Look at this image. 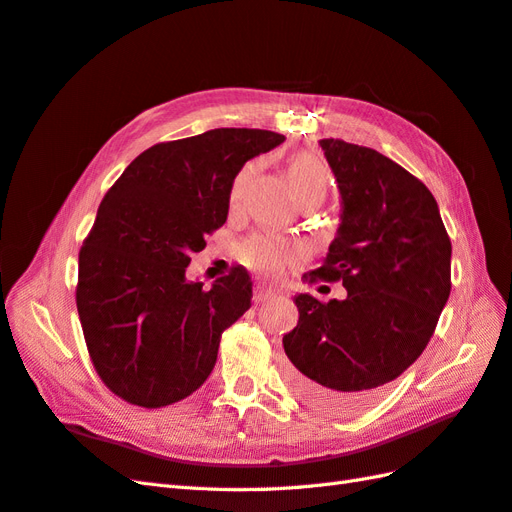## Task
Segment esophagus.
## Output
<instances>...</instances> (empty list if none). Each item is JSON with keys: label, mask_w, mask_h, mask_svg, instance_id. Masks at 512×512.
Returning a JSON list of instances; mask_svg holds the SVG:
<instances>
[{"label": "esophagus", "mask_w": 512, "mask_h": 512, "mask_svg": "<svg viewBox=\"0 0 512 512\" xmlns=\"http://www.w3.org/2000/svg\"><path fill=\"white\" fill-rule=\"evenodd\" d=\"M273 297H278V290L267 286V284H258V286L254 288V301H256V303L269 301V299H273Z\"/></svg>", "instance_id": "34e87169"}]
</instances>
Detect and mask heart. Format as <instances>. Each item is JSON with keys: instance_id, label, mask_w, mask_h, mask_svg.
Instances as JSON below:
<instances>
[{"instance_id": "1", "label": "heart", "mask_w": 512, "mask_h": 512, "mask_svg": "<svg viewBox=\"0 0 512 512\" xmlns=\"http://www.w3.org/2000/svg\"><path fill=\"white\" fill-rule=\"evenodd\" d=\"M252 172H254V163H247L243 172L239 174L237 183L232 187V200H237L243 183L250 178ZM286 176H288L290 189L295 193V198L306 191L325 193L329 185V172L325 168V163L310 153H297L290 157L286 165ZM295 256H297V247L293 243L278 237H267V234H256V237L247 239L239 250V258L243 260V265L265 275L280 273L286 262H290Z\"/></svg>"}]
</instances>
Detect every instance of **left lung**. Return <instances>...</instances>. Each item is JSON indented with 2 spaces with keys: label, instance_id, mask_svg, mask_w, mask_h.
Here are the masks:
<instances>
[{
  "label": "left lung",
  "instance_id": "obj_1",
  "mask_svg": "<svg viewBox=\"0 0 512 512\" xmlns=\"http://www.w3.org/2000/svg\"><path fill=\"white\" fill-rule=\"evenodd\" d=\"M342 198L340 226L310 280H342L347 297L301 293L282 338L293 390L351 413L416 362L450 297V237L433 193L377 150L319 142ZM308 278V275H306Z\"/></svg>",
  "mask_w": 512,
  "mask_h": 512
}]
</instances>
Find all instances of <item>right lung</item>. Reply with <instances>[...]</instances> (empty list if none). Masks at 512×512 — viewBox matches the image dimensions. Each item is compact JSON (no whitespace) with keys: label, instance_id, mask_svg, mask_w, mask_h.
Masks as SVG:
<instances>
[{"label":"right lung","instance_id":"add662e5","mask_svg":"<svg viewBox=\"0 0 512 512\" xmlns=\"http://www.w3.org/2000/svg\"><path fill=\"white\" fill-rule=\"evenodd\" d=\"M284 140L213 129L155 144L105 193L79 252L77 312L96 372L122 400L165 407L211 375L224 329L252 306V278L234 267L204 288L185 271L226 224L243 165Z\"/></svg>","mask_w":512,"mask_h":512}]
</instances>
